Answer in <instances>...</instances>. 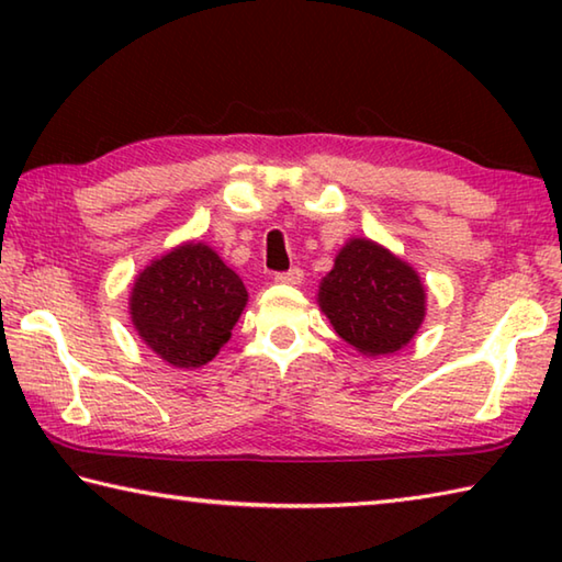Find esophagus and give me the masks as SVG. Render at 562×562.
Returning a JSON list of instances; mask_svg holds the SVG:
<instances>
[{"label": "esophagus", "instance_id": "1", "mask_svg": "<svg viewBox=\"0 0 562 562\" xmlns=\"http://www.w3.org/2000/svg\"><path fill=\"white\" fill-rule=\"evenodd\" d=\"M302 280H304V272L300 268H292L288 272L274 274V282H280V284H302Z\"/></svg>", "mask_w": 562, "mask_h": 562}]
</instances>
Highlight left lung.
<instances>
[{"mask_svg":"<svg viewBox=\"0 0 562 562\" xmlns=\"http://www.w3.org/2000/svg\"><path fill=\"white\" fill-rule=\"evenodd\" d=\"M317 304L337 335L367 357L404 349L426 317L418 272L384 245L349 237L319 282Z\"/></svg>","mask_w":562,"mask_h":562,"instance_id":"1","label":"left lung"}]
</instances>
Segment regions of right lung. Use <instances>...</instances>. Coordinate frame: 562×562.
I'll return each mask as SVG.
<instances>
[{"label":"right lung","mask_w":562,"mask_h":562,"mask_svg":"<svg viewBox=\"0 0 562 562\" xmlns=\"http://www.w3.org/2000/svg\"><path fill=\"white\" fill-rule=\"evenodd\" d=\"M245 304L240 274L211 245L188 240L136 274L128 315L154 355L170 367L198 369L231 339Z\"/></svg>","instance_id":"obj_1"}]
</instances>
